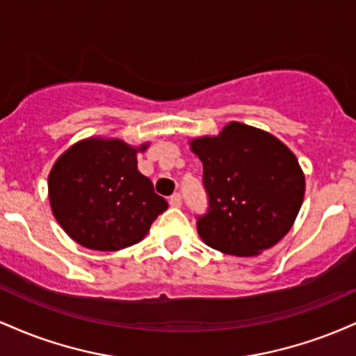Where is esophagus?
<instances>
[{"label": "esophagus", "mask_w": 356, "mask_h": 356, "mask_svg": "<svg viewBox=\"0 0 356 356\" xmlns=\"http://www.w3.org/2000/svg\"><path fill=\"white\" fill-rule=\"evenodd\" d=\"M169 204H170V206H172V207H181V206H182V197H181V194H172V195H170Z\"/></svg>", "instance_id": "esophagus-1"}]
</instances>
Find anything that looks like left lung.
<instances>
[{
	"mask_svg": "<svg viewBox=\"0 0 356 356\" xmlns=\"http://www.w3.org/2000/svg\"><path fill=\"white\" fill-rule=\"evenodd\" d=\"M202 162L207 212L197 232L207 246L234 256H256L280 243L305 197V174L280 138L231 122L218 137L191 140Z\"/></svg>",
	"mask_w": 356,
	"mask_h": 356,
	"instance_id": "8db88e82",
	"label": "left lung"
}]
</instances>
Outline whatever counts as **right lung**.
<instances>
[{
    "label": "right lung",
    "instance_id": "right-lung-1",
    "mask_svg": "<svg viewBox=\"0 0 356 356\" xmlns=\"http://www.w3.org/2000/svg\"><path fill=\"white\" fill-rule=\"evenodd\" d=\"M118 138L90 137L63 152L48 175L53 216L83 248L118 251L145 238L167 201L137 169V152Z\"/></svg>",
    "mask_w": 356,
    "mask_h": 356
}]
</instances>
